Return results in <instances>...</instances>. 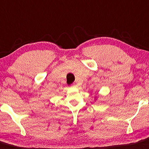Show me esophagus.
Listing matches in <instances>:
<instances>
[{"instance_id":"obj_1","label":"esophagus","mask_w":149,"mask_h":149,"mask_svg":"<svg viewBox=\"0 0 149 149\" xmlns=\"http://www.w3.org/2000/svg\"><path fill=\"white\" fill-rule=\"evenodd\" d=\"M71 86L72 87H76V86H77V84H73L71 85Z\"/></svg>"}]
</instances>
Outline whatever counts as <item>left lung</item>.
<instances>
[{
  "label": "left lung",
  "instance_id": "left-lung-1",
  "mask_svg": "<svg viewBox=\"0 0 149 149\" xmlns=\"http://www.w3.org/2000/svg\"><path fill=\"white\" fill-rule=\"evenodd\" d=\"M97 97H95V101H96L97 100Z\"/></svg>",
  "mask_w": 149,
  "mask_h": 149
}]
</instances>
